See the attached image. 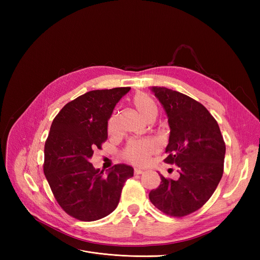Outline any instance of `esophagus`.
<instances>
[{
  "mask_svg": "<svg viewBox=\"0 0 260 260\" xmlns=\"http://www.w3.org/2000/svg\"><path fill=\"white\" fill-rule=\"evenodd\" d=\"M133 172H135V175H141V174H142V172H143V170L140 169V168H136L135 171H133Z\"/></svg>",
  "mask_w": 260,
  "mask_h": 260,
  "instance_id": "1",
  "label": "esophagus"
}]
</instances>
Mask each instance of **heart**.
<instances>
[{
    "label": "heart",
    "mask_w": 260,
    "mask_h": 260,
    "mask_svg": "<svg viewBox=\"0 0 260 260\" xmlns=\"http://www.w3.org/2000/svg\"><path fill=\"white\" fill-rule=\"evenodd\" d=\"M132 105L135 107L136 112L143 118L145 121H153L157 114H158V106H157L155 100L149 96L146 93H138L132 99ZM107 130L109 135H115L117 132V116L113 114L108 119ZM158 151L154 140L144 139V140H135L131 141L125 146L122 153L123 158L131 164L135 165H144L149 156H152Z\"/></svg>",
    "instance_id": "heart-1"
}]
</instances>
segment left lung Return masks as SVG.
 <instances>
[{
  "mask_svg": "<svg viewBox=\"0 0 260 260\" xmlns=\"http://www.w3.org/2000/svg\"><path fill=\"white\" fill-rule=\"evenodd\" d=\"M152 91L168 116L169 143L166 164L176 165L180 177L165 178L149 201L164 214L184 217L203 207L223 174L225 143L218 122L200 102L160 86Z\"/></svg>",
  "mask_w": 260,
  "mask_h": 260,
  "instance_id": "left-lung-1",
  "label": "left lung"
}]
</instances>
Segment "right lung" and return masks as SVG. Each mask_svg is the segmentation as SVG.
I'll use <instances>...</instances> for the list:
<instances>
[{"label": "right lung", "mask_w": 260, "mask_h": 260, "mask_svg": "<svg viewBox=\"0 0 260 260\" xmlns=\"http://www.w3.org/2000/svg\"><path fill=\"white\" fill-rule=\"evenodd\" d=\"M129 90L86 92L67 103L52 122L44 145V175L61 209L81 221L113 212L124 182L133 176L132 167L115 165L103 177L90 162L107 140V121L116 104Z\"/></svg>", "instance_id": "add662e5"}]
</instances>
